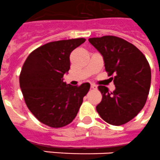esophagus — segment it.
I'll use <instances>...</instances> for the list:
<instances>
[{"mask_svg":"<svg viewBox=\"0 0 160 160\" xmlns=\"http://www.w3.org/2000/svg\"><path fill=\"white\" fill-rule=\"evenodd\" d=\"M90 87H91V88H92V89H97V86H96V85H95V84H91Z\"/></svg>","mask_w":160,"mask_h":160,"instance_id":"esophagus-1","label":"esophagus"}]
</instances>
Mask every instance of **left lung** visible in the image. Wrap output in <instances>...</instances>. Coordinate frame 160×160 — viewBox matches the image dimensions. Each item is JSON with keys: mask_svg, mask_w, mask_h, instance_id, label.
I'll return each mask as SVG.
<instances>
[{"mask_svg": "<svg viewBox=\"0 0 160 160\" xmlns=\"http://www.w3.org/2000/svg\"><path fill=\"white\" fill-rule=\"evenodd\" d=\"M102 55L105 69L115 89L99 85L102 98L96 107L107 123L119 126L128 123L146 104L151 87V72L145 55L131 43L114 36L89 38Z\"/></svg>", "mask_w": 160, "mask_h": 160, "instance_id": "1", "label": "left lung"}]
</instances>
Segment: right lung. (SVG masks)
I'll return each instance as SVG.
<instances>
[{
  "label": "right lung",
  "mask_w": 160,
  "mask_h": 160,
  "mask_svg": "<svg viewBox=\"0 0 160 160\" xmlns=\"http://www.w3.org/2000/svg\"><path fill=\"white\" fill-rule=\"evenodd\" d=\"M84 38L53 41L33 50L24 62L19 85L27 107L39 121L51 128L72 123L90 84L63 82L70 69V54Z\"/></svg>",
  "instance_id": "right-lung-1"
}]
</instances>
